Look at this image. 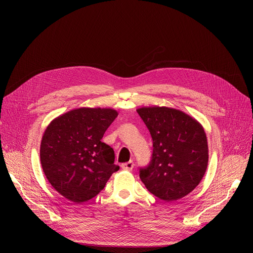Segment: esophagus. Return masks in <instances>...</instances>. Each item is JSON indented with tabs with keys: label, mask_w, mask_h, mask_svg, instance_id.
I'll return each mask as SVG.
<instances>
[{
	"label": "esophagus",
	"mask_w": 253,
	"mask_h": 253,
	"mask_svg": "<svg viewBox=\"0 0 253 253\" xmlns=\"http://www.w3.org/2000/svg\"><path fill=\"white\" fill-rule=\"evenodd\" d=\"M133 166H134V163H133V161H129V162L123 163V164L121 165L122 169H124V170H131L132 168H133Z\"/></svg>",
	"instance_id": "1"
}]
</instances>
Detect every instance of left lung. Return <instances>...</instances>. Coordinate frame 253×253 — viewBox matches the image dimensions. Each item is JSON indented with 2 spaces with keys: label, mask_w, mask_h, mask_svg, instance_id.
Instances as JSON below:
<instances>
[{
  "label": "left lung",
  "mask_w": 253,
  "mask_h": 253,
  "mask_svg": "<svg viewBox=\"0 0 253 253\" xmlns=\"http://www.w3.org/2000/svg\"><path fill=\"white\" fill-rule=\"evenodd\" d=\"M153 139L149 166L139 177L153 195L170 202L190 194L202 180L208 165V143L196 119L167 106L136 110Z\"/></svg>",
  "instance_id": "left-lung-1"
}]
</instances>
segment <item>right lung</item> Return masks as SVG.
Listing matches in <instances>:
<instances>
[{
	"mask_svg": "<svg viewBox=\"0 0 253 253\" xmlns=\"http://www.w3.org/2000/svg\"><path fill=\"white\" fill-rule=\"evenodd\" d=\"M117 116L113 109L80 108L55 118L46 128L40 147L42 168L68 200H90L119 170L114 150L101 141Z\"/></svg>",
	"mask_w": 253,
	"mask_h": 253,
	"instance_id": "add662e5",
	"label": "right lung"
}]
</instances>
